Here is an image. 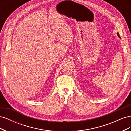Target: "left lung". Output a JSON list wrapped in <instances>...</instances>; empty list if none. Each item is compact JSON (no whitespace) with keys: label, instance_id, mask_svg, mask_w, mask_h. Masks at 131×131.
<instances>
[{"label":"left lung","instance_id":"1","mask_svg":"<svg viewBox=\"0 0 131 131\" xmlns=\"http://www.w3.org/2000/svg\"><path fill=\"white\" fill-rule=\"evenodd\" d=\"M117 35H118V37H119L120 38V35H119V34H118V33H117Z\"/></svg>","mask_w":131,"mask_h":131}]
</instances>
